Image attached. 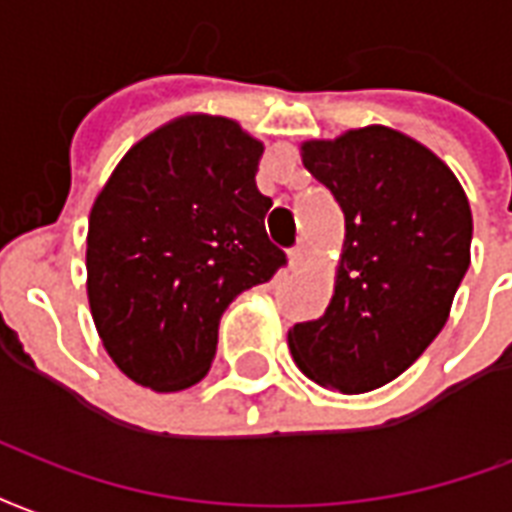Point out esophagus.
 Wrapping results in <instances>:
<instances>
[{
  "label": "esophagus",
  "instance_id": "1",
  "mask_svg": "<svg viewBox=\"0 0 512 512\" xmlns=\"http://www.w3.org/2000/svg\"><path fill=\"white\" fill-rule=\"evenodd\" d=\"M308 259H311V245H308L305 240H300L292 248V253H289V264H292L294 270H297V267H302V264H305Z\"/></svg>",
  "mask_w": 512,
  "mask_h": 512
}]
</instances>
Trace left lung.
Returning a JSON list of instances; mask_svg holds the SVG:
<instances>
[{"label":"left lung","mask_w":512,"mask_h":512,"mask_svg":"<svg viewBox=\"0 0 512 512\" xmlns=\"http://www.w3.org/2000/svg\"><path fill=\"white\" fill-rule=\"evenodd\" d=\"M343 210L330 305L289 330L302 374L341 393L393 382L445 327L472 261V210L436 152L387 125L300 144Z\"/></svg>","instance_id":"1"}]
</instances>
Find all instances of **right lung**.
I'll use <instances>...</instances> for the list:
<instances>
[{"mask_svg":"<svg viewBox=\"0 0 512 512\" xmlns=\"http://www.w3.org/2000/svg\"><path fill=\"white\" fill-rule=\"evenodd\" d=\"M261 152L237 119L182 114L138 138L95 196L89 311L108 357L141 387L201 382L226 305L286 261L264 229Z\"/></svg>","mask_w":512,"mask_h":512,"instance_id":"1","label":"right lung"}]
</instances>
